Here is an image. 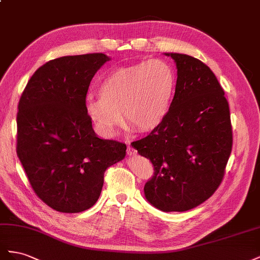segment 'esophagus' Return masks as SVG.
Masks as SVG:
<instances>
[{
  "label": "esophagus",
  "instance_id": "esophagus-1",
  "mask_svg": "<svg viewBox=\"0 0 260 260\" xmlns=\"http://www.w3.org/2000/svg\"><path fill=\"white\" fill-rule=\"evenodd\" d=\"M127 154L128 155H134V154H136L137 153V150L136 149H134V148H133L132 146H127Z\"/></svg>",
  "mask_w": 260,
  "mask_h": 260
}]
</instances>
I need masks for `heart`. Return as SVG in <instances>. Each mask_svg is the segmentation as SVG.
<instances>
[{
  "instance_id": "b5f03b06",
  "label": "heart",
  "mask_w": 260,
  "mask_h": 260,
  "mask_svg": "<svg viewBox=\"0 0 260 260\" xmlns=\"http://www.w3.org/2000/svg\"><path fill=\"white\" fill-rule=\"evenodd\" d=\"M175 87V73L166 61L154 58L122 68L101 81L99 99L87 98L86 112L106 137H113L122 124L132 132H150L166 118Z\"/></svg>"
}]
</instances>
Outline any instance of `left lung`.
<instances>
[{
    "label": "left lung",
    "instance_id": "8db88e82",
    "mask_svg": "<svg viewBox=\"0 0 260 260\" xmlns=\"http://www.w3.org/2000/svg\"><path fill=\"white\" fill-rule=\"evenodd\" d=\"M176 63L174 98L163 122L131 145L149 159L145 196L162 211H186L213 195L223 180L233 134L224 91L198 58L166 53Z\"/></svg>",
    "mask_w": 260,
    "mask_h": 260
}]
</instances>
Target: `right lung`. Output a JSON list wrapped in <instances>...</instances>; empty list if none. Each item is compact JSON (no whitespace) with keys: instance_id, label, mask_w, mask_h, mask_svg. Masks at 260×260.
Here are the masks:
<instances>
[{"instance_id":"right-lung-1","label":"right lung","mask_w":260,"mask_h":260,"mask_svg":"<svg viewBox=\"0 0 260 260\" xmlns=\"http://www.w3.org/2000/svg\"><path fill=\"white\" fill-rule=\"evenodd\" d=\"M110 58L88 53L54 58L35 72L18 102L17 157L35 194L52 209L75 213L97 202L106 170L126 145L94 134L86 97Z\"/></svg>"}]
</instances>
